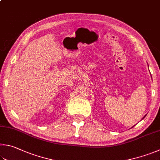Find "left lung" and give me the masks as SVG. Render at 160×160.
Wrapping results in <instances>:
<instances>
[{
    "instance_id": "left-lung-1",
    "label": "left lung",
    "mask_w": 160,
    "mask_h": 160,
    "mask_svg": "<svg viewBox=\"0 0 160 160\" xmlns=\"http://www.w3.org/2000/svg\"><path fill=\"white\" fill-rule=\"evenodd\" d=\"M146 115H145V116H144V117L143 118H143H145V117H146Z\"/></svg>"
}]
</instances>
